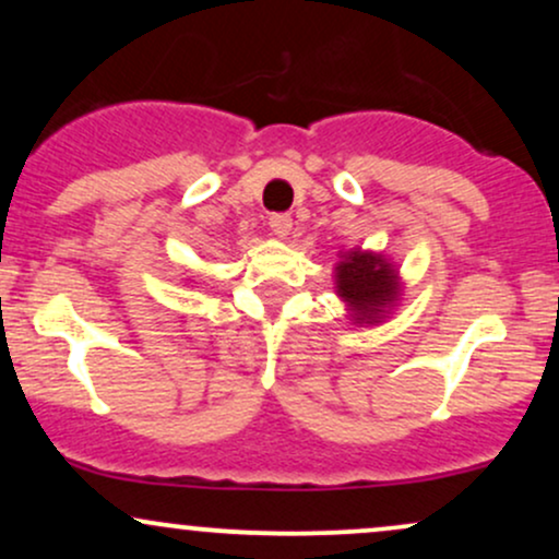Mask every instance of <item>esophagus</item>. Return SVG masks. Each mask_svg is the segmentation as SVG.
Returning <instances> with one entry per match:
<instances>
[{"label":"esophagus","instance_id":"34e87169","mask_svg":"<svg viewBox=\"0 0 559 559\" xmlns=\"http://www.w3.org/2000/svg\"><path fill=\"white\" fill-rule=\"evenodd\" d=\"M292 226H294L292 215H271V230L278 236V239H286V236L292 234Z\"/></svg>","mask_w":559,"mask_h":559}]
</instances>
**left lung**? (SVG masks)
<instances>
[{"label":"left lung","instance_id":"1","mask_svg":"<svg viewBox=\"0 0 559 559\" xmlns=\"http://www.w3.org/2000/svg\"><path fill=\"white\" fill-rule=\"evenodd\" d=\"M336 294L355 323L376 325L400 301V271L383 254L349 249L336 262Z\"/></svg>","mask_w":559,"mask_h":559}]
</instances>
